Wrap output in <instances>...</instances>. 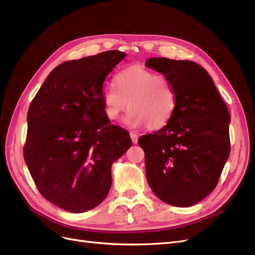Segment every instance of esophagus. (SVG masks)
Here are the masks:
<instances>
[{
	"label": "esophagus",
	"mask_w": 255,
	"mask_h": 255,
	"mask_svg": "<svg viewBox=\"0 0 255 255\" xmlns=\"http://www.w3.org/2000/svg\"><path fill=\"white\" fill-rule=\"evenodd\" d=\"M129 135H130V138H132L133 143H137L138 142V135L136 133H134V132H130Z\"/></svg>",
	"instance_id": "obj_1"
}]
</instances>
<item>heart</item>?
Masks as SVG:
<instances>
[{
  "instance_id": "1",
  "label": "heart",
  "mask_w": 255,
  "mask_h": 255,
  "mask_svg": "<svg viewBox=\"0 0 255 255\" xmlns=\"http://www.w3.org/2000/svg\"><path fill=\"white\" fill-rule=\"evenodd\" d=\"M115 82L117 87L109 85L102 91L104 114L109 120H117L128 107L130 112L125 122L129 128H159L171 119L176 94L166 76L133 66L120 71Z\"/></svg>"
}]
</instances>
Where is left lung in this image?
<instances>
[{
  "instance_id": "1",
  "label": "left lung",
  "mask_w": 255,
  "mask_h": 255,
  "mask_svg": "<svg viewBox=\"0 0 255 255\" xmlns=\"http://www.w3.org/2000/svg\"><path fill=\"white\" fill-rule=\"evenodd\" d=\"M148 68L163 73L176 94L171 119L138 139L146 180L161 201L187 207L217 186L230 155V114L205 69L190 60L153 57Z\"/></svg>"
}]
</instances>
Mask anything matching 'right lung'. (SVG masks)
<instances>
[{"label":"right lung","mask_w":255,"mask_h":255,"mask_svg":"<svg viewBox=\"0 0 255 255\" xmlns=\"http://www.w3.org/2000/svg\"><path fill=\"white\" fill-rule=\"evenodd\" d=\"M127 56L106 51L53 69L27 112L23 155L43 198L71 213L91 210L112 186V165L132 145L104 114L103 84Z\"/></svg>","instance_id":"1"}]
</instances>
